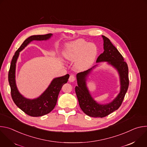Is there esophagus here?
<instances>
[{"mask_svg": "<svg viewBox=\"0 0 147 147\" xmlns=\"http://www.w3.org/2000/svg\"><path fill=\"white\" fill-rule=\"evenodd\" d=\"M69 80L70 82H74L76 80V78L73 75H71L69 78Z\"/></svg>", "mask_w": 147, "mask_h": 147, "instance_id": "obj_1", "label": "esophagus"}]
</instances>
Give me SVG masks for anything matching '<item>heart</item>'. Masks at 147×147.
<instances>
[{"label":"heart","mask_w":147,"mask_h":147,"mask_svg":"<svg viewBox=\"0 0 147 147\" xmlns=\"http://www.w3.org/2000/svg\"><path fill=\"white\" fill-rule=\"evenodd\" d=\"M98 52V48L94 44L79 39L66 45L63 56L70 61H75V69L82 71L87 70L93 65Z\"/></svg>","instance_id":"obj_1"}]
</instances>
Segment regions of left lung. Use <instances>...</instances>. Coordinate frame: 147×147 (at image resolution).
<instances>
[{
    "mask_svg": "<svg viewBox=\"0 0 147 147\" xmlns=\"http://www.w3.org/2000/svg\"><path fill=\"white\" fill-rule=\"evenodd\" d=\"M104 51L96 59V62L108 61L109 64L113 66L118 71L120 81V91L117 96L111 103L99 104L91 96L86 84V78L96 66L83 72L77 74L78 86L75 88V91L78 100L80 107L87 115L93 117H104L121 106L125 93L127 92L129 85V69L126 62L124 61L123 57L112 44L109 39L104 35Z\"/></svg>",
    "mask_w": 147,
    "mask_h": 147,
    "instance_id": "left-lung-1",
    "label": "left lung"
}]
</instances>
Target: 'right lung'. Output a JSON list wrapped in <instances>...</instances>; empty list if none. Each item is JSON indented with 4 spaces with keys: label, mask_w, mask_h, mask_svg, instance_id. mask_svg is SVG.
I'll list each match as a JSON object with an SVG mask.
<instances>
[{
    "label": "right lung",
    "mask_w": 147,
    "mask_h": 147,
    "mask_svg": "<svg viewBox=\"0 0 147 147\" xmlns=\"http://www.w3.org/2000/svg\"><path fill=\"white\" fill-rule=\"evenodd\" d=\"M52 36V34L32 35L26 39L15 52L9 71L8 79L11 89V95L14 103L25 113L32 117L45 115L54 109L57 103L59 92L62 86L67 82L69 75L67 74L64 76L54 78L47 89L40 96L34 99H30L24 97L19 92L17 88L15 80L16 62L20 52L27 47L31 41L47 40Z\"/></svg>",
    "instance_id": "add662e5"
}]
</instances>
